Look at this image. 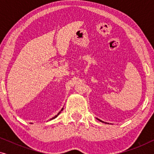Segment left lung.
<instances>
[{"instance_id":"obj_1","label":"left lung","mask_w":154,"mask_h":154,"mask_svg":"<svg viewBox=\"0 0 154 154\" xmlns=\"http://www.w3.org/2000/svg\"><path fill=\"white\" fill-rule=\"evenodd\" d=\"M99 120H100V119H99ZM100 121H101V122H103V123H104V121H101V120H100Z\"/></svg>"}]
</instances>
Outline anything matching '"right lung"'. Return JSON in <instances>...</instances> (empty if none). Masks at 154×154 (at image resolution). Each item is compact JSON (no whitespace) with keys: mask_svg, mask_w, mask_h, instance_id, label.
<instances>
[{"mask_svg":"<svg viewBox=\"0 0 154 154\" xmlns=\"http://www.w3.org/2000/svg\"><path fill=\"white\" fill-rule=\"evenodd\" d=\"M62 110H63V108L62 109V110H61V111H62ZM60 112H61V111H60V112H59V113H58V114H57V115H56V116H54V117H53V118H52V119H50V120H52V119H55V118H56V117H57V116H58L59 114H60Z\"/></svg>","mask_w":154,"mask_h":154,"instance_id":"obj_1","label":"right lung"}]
</instances>
